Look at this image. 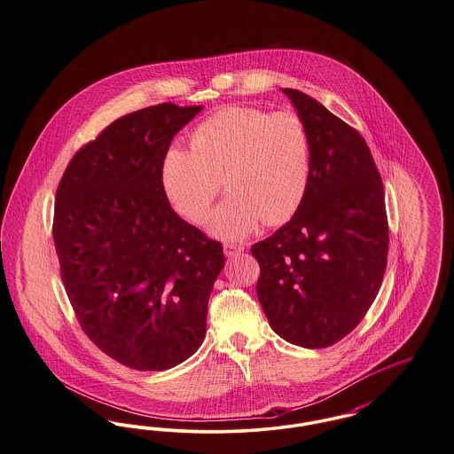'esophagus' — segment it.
Returning <instances> with one entry per match:
<instances>
[{
  "instance_id": "esophagus-1",
  "label": "esophagus",
  "mask_w": 454,
  "mask_h": 454,
  "mask_svg": "<svg viewBox=\"0 0 454 454\" xmlns=\"http://www.w3.org/2000/svg\"><path fill=\"white\" fill-rule=\"evenodd\" d=\"M224 255L228 257V259H231V257H238L243 250H245V247L243 245H233V243H224Z\"/></svg>"
}]
</instances>
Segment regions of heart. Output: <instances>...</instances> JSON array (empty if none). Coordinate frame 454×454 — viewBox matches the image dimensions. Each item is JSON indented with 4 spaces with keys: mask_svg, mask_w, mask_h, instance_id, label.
Returning <instances> with one entry per match:
<instances>
[{
    "mask_svg": "<svg viewBox=\"0 0 454 454\" xmlns=\"http://www.w3.org/2000/svg\"><path fill=\"white\" fill-rule=\"evenodd\" d=\"M311 141L294 112L219 108L191 136V150L172 146L161 163V189L173 211L204 224L221 189L209 231L224 241L252 235L294 216L308 191Z\"/></svg>",
    "mask_w": 454,
    "mask_h": 454,
    "instance_id": "obj_1",
    "label": "heart"
}]
</instances>
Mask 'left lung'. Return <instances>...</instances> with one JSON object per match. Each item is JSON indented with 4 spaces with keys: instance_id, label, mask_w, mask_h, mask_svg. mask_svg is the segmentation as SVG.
Returning a JSON list of instances; mask_svg holds the SVG:
<instances>
[{
    "instance_id": "obj_1",
    "label": "left lung",
    "mask_w": 454,
    "mask_h": 454,
    "mask_svg": "<svg viewBox=\"0 0 454 454\" xmlns=\"http://www.w3.org/2000/svg\"><path fill=\"white\" fill-rule=\"evenodd\" d=\"M311 141V175L300 209L252 247L257 296L284 340L322 348L364 318L387 269L383 184L363 136L300 90L282 88Z\"/></svg>"
}]
</instances>
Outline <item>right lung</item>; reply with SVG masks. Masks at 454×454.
<instances>
[{"label":"right lung","mask_w":454,"mask_h":454,"mask_svg":"<svg viewBox=\"0 0 454 454\" xmlns=\"http://www.w3.org/2000/svg\"><path fill=\"white\" fill-rule=\"evenodd\" d=\"M200 110L160 104L114 121L73 156L56 194L73 309L95 346L137 371L170 369L200 347L224 267L221 243L178 216L161 189L173 136Z\"/></svg>","instance_id":"1"}]
</instances>
